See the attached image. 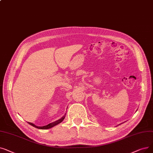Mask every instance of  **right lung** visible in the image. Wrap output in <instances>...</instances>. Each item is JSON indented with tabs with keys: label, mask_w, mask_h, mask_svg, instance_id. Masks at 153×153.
<instances>
[{
	"label": "right lung",
	"mask_w": 153,
	"mask_h": 153,
	"mask_svg": "<svg viewBox=\"0 0 153 153\" xmlns=\"http://www.w3.org/2000/svg\"><path fill=\"white\" fill-rule=\"evenodd\" d=\"M64 118H65V116H63L61 119H59V120H57V121H55V122H53V123H50V124H48V125H46V126H36L35 124H34L33 123H29L30 125H31V126H34V128H38V129H49V128H51L54 127V126L58 124L59 123H61V122L64 120Z\"/></svg>",
	"instance_id": "obj_1"
}]
</instances>
